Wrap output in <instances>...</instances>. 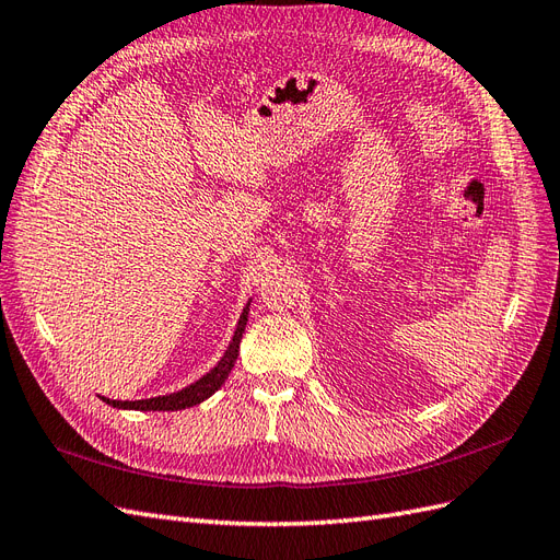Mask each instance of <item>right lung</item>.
Segmentation results:
<instances>
[{
  "instance_id": "right-lung-1",
  "label": "right lung",
  "mask_w": 560,
  "mask_h": 560,
  "mask_svg": "<svg viewBox=\"0 0 560 560\" xmlns=\"http://www.w3.org/2000/svg\"><path fill=\"white\" fill-rule=\"evenodd\" d=\"M250 305V302H248ZM248 305L244 307L242 316H238V324L234 330V338L225 351V357L218 361L215 369L211 373H206L203 377H199L195 385H189L180 392H173L166 396H154V398H142V401H115V398H105L103 401L109 404L112 408H124V410H183V408H191L201 401H206L211 394H215L222 382L228 380L230 371L234 369V361L238 357V342H242V335L246 330V322H248Z\"/></svg>"
}]
</instances>
